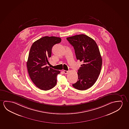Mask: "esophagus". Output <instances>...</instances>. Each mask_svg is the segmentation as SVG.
Segmentation results:
<instances>
[{
    "mask_svg": "<svg viewBox=\"0 0 129 129\" xmlns=\"http://www.w3.org/2000/svg\"><path fill=\"white\" fill-rule=\"evenodd\" d=\"M68 71H66V70H63V73L64 74H68Z\"/></svg>",
    "mask_w": 129,
    "mask_h": 129,
    "instance_id": "esophagus-1",
    "label": "esophagus"
}]
</instances>
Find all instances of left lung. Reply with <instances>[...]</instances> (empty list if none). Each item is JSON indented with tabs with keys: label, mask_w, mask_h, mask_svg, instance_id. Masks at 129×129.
Here are the masks:
<instances>
[{
	"label": "left lung",
	"mask_w": 129,
	"mask_h": 129,
	"mask_svg": "<svg viewBox=\"0 0 129 129\" xmlns=\"http://www.w3.org/2000/svg\"><path fill=\"white\" fill-rule=\"evenodd\" d=\"M74 47L77 59L83 64L78 70V81L72 85L78 90H86L95 83L100 74L102 59L96 42L86 35L67 38Z\"/></svg>",
	"instance_id": "obj_1"
}]
</instances>
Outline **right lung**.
<instances>
[{"mask_svg":"<svg viewBox=\"0 0 129 129\" xmlns=\"http://www.w3.org/2000/svg\"><path fill=\"white\" fill-rule=\"evenodd\" d=\"M61 38L45 36L35 42L32 45L27 62L29 76L33 83L41 90L53 88L57 83L59 70L49 68L48 58L51 57L53 46L60 43Z\"/></svg>","mask_w":129,"mask_h":129,"instance_id":"1","label":"right lung"}]
</instances>
